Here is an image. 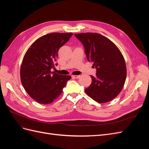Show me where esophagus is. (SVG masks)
<instances>
[{
    "mask_svg": "<svg viewBox=\"0 0 149 149\" xmlns=\"http://www.w3.org/2000/svg\"><path fill=\"white\" fill-rule=\"evenodd\" d=\"M72 77L74 78H76V79H78V78H79L80 76L79 75H73L72 76Z\"/></svg>",
    "mask_w": 149,
    "mask_h": 149,
    "instance_id": "1",
    "label": "esophagus"
}]
</instances>
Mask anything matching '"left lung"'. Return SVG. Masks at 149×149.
<instances>
[{
    "label": "left lung",
    "mask_w": 149,
    "mask_h": 149,
    "mask_svg": "<svg viewBox=\"0 0 149 149\" xmlns=\"http://www.w3.org/2000/svg\"><path fill=\"white\" fill-rule=\"evenodd\" d=\"M82 43L88 61L96 69V76L91 75L92 83L85 92L99 103L112 101L124 85L127 70L123 55L116 45L96 33L74 34Z\"/></svg>",
    "instance_id": "1"
}]
</instances>
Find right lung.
Here are the masks:
<instances>
[{"mask_svg":"<svg viewBox=\"0 0 149 149\" xmlns=\"http://www.w3.org/2000/svg\"><path fill=\"white\" fill-rule=\"evenodd\" d=\"M72 33H51L38 38L26 51L20 68V79L29 96L42 104H49L63 93L71 77L52 73L59 49ZM57 65V64H56Z\"/></svg>","mask_w":149,"mask_h":149,"instance_id":"right-lung-1","label":"right lung"}]
</instances>
